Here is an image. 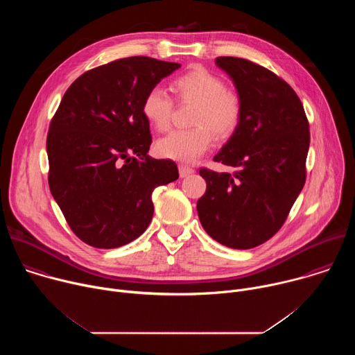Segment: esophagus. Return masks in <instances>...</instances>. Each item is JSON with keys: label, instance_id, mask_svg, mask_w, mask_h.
Listing matches in <instances>:
<instances>
[{"label": "esophagus", "instance_id": "esophagus-1", "mask_svg": "<svg viewBox=\"0 0 355 355\" xmlns=\"http://www.w3.org/2000/svg\"><path fill=\"white\" fill-rule=\"evenodd\" d=\"M178 171H180V177H181V178H187V177H189L191 174L195 173V170H193L192 167H188V166H184V164H181V166L178 167Z\"/></svg>", "mask_w": 355, "mask_h": 355}]
</instances>
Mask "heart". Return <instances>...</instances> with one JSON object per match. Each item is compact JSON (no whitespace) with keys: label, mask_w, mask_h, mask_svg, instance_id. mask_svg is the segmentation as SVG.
Masks as SVG:
<instances>
[{"label":"heart","mask_w":355,"mask_h":355,"mask_svg":"<svg viewBox=\"0 0 355 355\" xmlns=\"http://www.w3.org/2000/svg\"><path fill=\"white\" fill-rule=\"evenodd\" d=\"M171 91L185 103L196 104L191 125L187 130H173L156 144L159 156L192 163L211 147L214 135L220 139L229 137L241 119V101L233 91L226 89L225 81L211 71L193 67L175 77L170 84ZM173 103L160 88H151L143 98L141 115L157 130L170 126Z\"/></svg>","instance_id":"1"}]
</instances>
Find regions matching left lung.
Returning <instances> with one entry per match:
<instances>
[{
	"instance_id": "obj_1",
	"label": "left lung",
	"mask_w": 355,
	"mask_h": 355,
	"mask_svg": "<svg viewBox=\"0 0 355 355\" xmlns=\"http://www.w3.org/2000/svg\"><path fill=\"white\" fill-rule=\"evenodd\" d=\"M215 63L233 81L243 111L214 160L237 171L200 168L207 192L196 211L214 240L247 250L279 230L305 185L309 123L296 92L272 71L239 58Z\"/></svg>"
}]
</instances>
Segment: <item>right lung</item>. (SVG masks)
<instances>
[{
	"instance_id": "right-lung-1",
	"label": "right lung",
	"mask_w": 355,
	"mask_h": 355,
	"mask_svg": "<svg viewBox=\"0 0 355 355\" xmlns=\"http://www.w3.org/2000/svg\"><path fill=\"white\" fill-rule=\"evenodd\" d=\"M181 64L135 56L80 76L50 123L49 188L84 243L116 248L153 218L151 193L178 178L171 160L150 157L144 95Z\"/></svg>"
}]
</instances>
